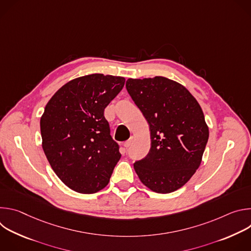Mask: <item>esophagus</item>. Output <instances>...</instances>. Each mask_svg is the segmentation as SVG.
Segmentation results:
<instances>
[{
    "instance_id": "1",
    "label": "esophagus",
    "mask_w": 251,
    "mask_h": 251,
    "mask_svg": "<svg viewBox=\"0 0 251 251\" xmlns=\"http://www.w3.org/2000/svg\"><path fill=\"white\" fill-rule=\"evenodd\" d=\"M132 143H133V137H130V139L127 140V141L124 143V147H125L126 149H128V148L132 145Z\"/></svg>"
}]
</instances>
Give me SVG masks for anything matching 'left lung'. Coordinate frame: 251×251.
<instances>
[{"mask_svg": "<svg viewBox=\"0 0 251 251\" xmlns=\"http://www.w3.org/2000/svg\"><path fill=\"white\" fill-rule=\"evenodd\" d=\"M126 89L146 118L151 148L135 161L141 182L159 194L182 188L199 169L208 140L200 104L180 83L166 77L126 81Z\"/></svg>", "mask_w": 251, "mask_h": 251, "instance_id": "8db88e82", "label": "left lung"}]
</instances>
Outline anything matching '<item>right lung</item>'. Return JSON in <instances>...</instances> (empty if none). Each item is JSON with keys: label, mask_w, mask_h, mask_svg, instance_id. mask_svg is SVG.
I'll list each match as a JSON object with an SVG mask.
<instances>
[{"label": "right lung", "mask_w": 251, "mask_h": 251, "mask_svg": "<svg viewBox=\"0 0 251 251\" xmlns=\"http://www.w3.org/2000/svg\"><path fill=\"white\" fill-rule=\"evenodd\" d=\"M125 78L100 74L75 78L50 98L41 118L43 149L61 182L80 194L109 183L121 158L104 109Z\"/></svg>", "instance_id": "obj_1"}]
</instances>
